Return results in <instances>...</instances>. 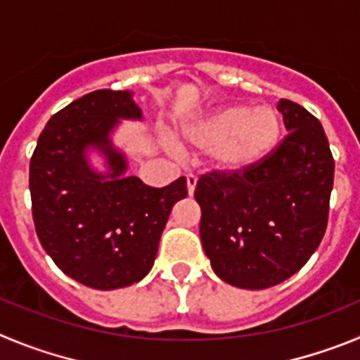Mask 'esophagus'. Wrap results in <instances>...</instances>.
<instances>
[{"label":"esophagus","mask_w":360,"mask_h":360,"mask_svg":"<svg viewBox=\"0 0 360 360\" xmlns=\"http://www.w3.org/2000/svg\"><path fill=\"white\" fill-rule=\"evenodd\" d=\"M195 184H197V177L195 176H186V190H188V195H193L195 192Z\"/></svg>","instance_id":"34e87169"}]
</instances>
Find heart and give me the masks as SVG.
Returning <instances> with one entry per match:
<instances>
[{
	"label": "heart",
	"instance_id": "obj_1",
	"mask_svg": "<svg viewBox=\"0 0 360 360\" xmlns=\"http://www.w3.org/2000/svg\"><path fill=\"white\" fill-rule=\"evenodd\" d=\"M280 136L281 120L273 108L229 103L184 124L179 147L208 150L217 172L244 174L271 158Z\"/></svg>",
	"mask_w": 360,
	"mask_h": 360
}]
</instances>
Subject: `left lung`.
Segmentation results:
<instances>
[{
    "label": "left lung",
    "mask_w": 360,
    "mask_h": 360,
    "mask_svg": "<svg viewBox=\"0 0 360 360\" xmlns=\"http://www.w3.org/2000/svg\"><path fill=\"white\" fill-rule=\"evenodd\" d=\"M289 131L269 160L244 174L197 181L200 242L213 273L238 289L260 290L296 274L321 244L328 222L333 158L321 124L280 100Z\"/></svg>",
    "instance_id": "obj_1"
}]
</instances>
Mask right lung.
Wrapping results in <instances>:
<instances>
[{"mask_svg": "<svg viewBox=\"0 0 360 360\" xmlns=\"http://www.w3.org/2000/svg\"><path fill=\"white\" fill-rule=\"evenodd\" d=\"M122 120H143L132 91L87 93L51 116L30 161L41 245L64 274L98 290L147 276L168 215L188 193L184 177L152 188L127 176V158L112 143ZM91 153L105 171L92 167Z\"/></svg>", "mask_w": 360, "mask_h": 360, "instance_id": "1", "label": "right lung"}]
</instances>
